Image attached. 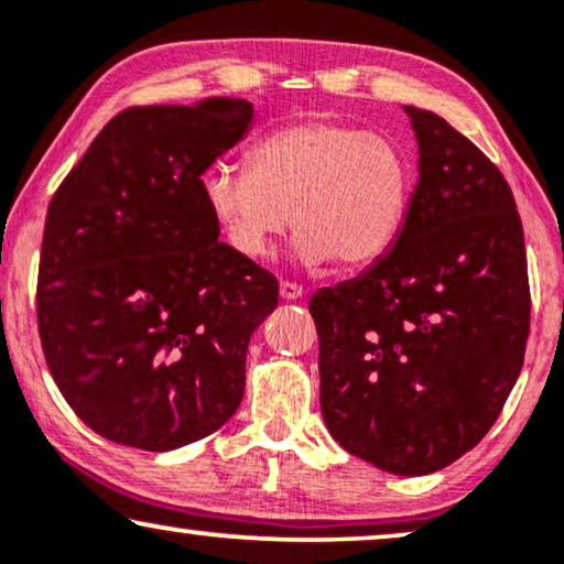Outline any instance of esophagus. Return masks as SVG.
<instances>
[{
  "label": "esophagus",
  "mask_w": 564,
  "mask_h": 564,
  "mask_svg": "<svg viewBox=\"0 0 564 564\" xmlns=\"http://www.w3.org/2000/svg\"><path fill=\"white\" fill-rule=\"evenodd\" d=\"M280 297L282 300H300V297H305V290L295 282H280Z\"/></svg>",
  "instance_id": "obj_1"
}]
</instances>
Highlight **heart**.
<instances>
[{
  "label": "heart",
  "mask_w": 564,
  "mask_h": 564,
  "mask_svg": "<svg viewBox=\"0 0 564 564\" xmlns=\"http://www.w3.org/2000/svg\"><path fill=\"white\" fill-rule=\"evenodd\" d=\"M199 189L230 249L246 259H267L295 226L300 264L338 259L359 269L398 241L411 210L413 161L392 135L307 118L259 138L249 166L210 169Z\"/></svg>",
  "instance_id": "1"
}]
</instances>
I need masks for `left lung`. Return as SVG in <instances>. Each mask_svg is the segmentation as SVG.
<instances>
[{
	"mask_svg": "<svg viewBox=\"0 0 564 564\" xmlns=\"http://www.w3.org/2000/svg\"><path fill=\"white\" fill-rule=\"evenodd\" d=\"M419 184L392 249L315 292L321 413L354 457L431 475L488 434L519 380L529 274L513 192L436 112L405 105Z\"/></svg>",
	"mask_w": 564,
	"mask_h": 564,
	"instance_id": "8db88e82",
	"label": "left lung"
}]
</instances>
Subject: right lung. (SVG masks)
<instances>
[{
    "label": "right lung",
    "mask_w": 564,
    "mask_h": 564,
    "mask_svg": "<svg viewBox=\"0 0 564 564\" xmlns=\"http://www.w3.org/2000/svg\"><path fill=\"white\" fill-rule=\"evenodd\" d=\"M246 99L130 107L51 199L37 328L61 395L99 436L172 452L238 411L274 274L218 241L203 174L249 133Z\"/></svg>",
    "instance_id": "add662e5"
}]
</instances>
